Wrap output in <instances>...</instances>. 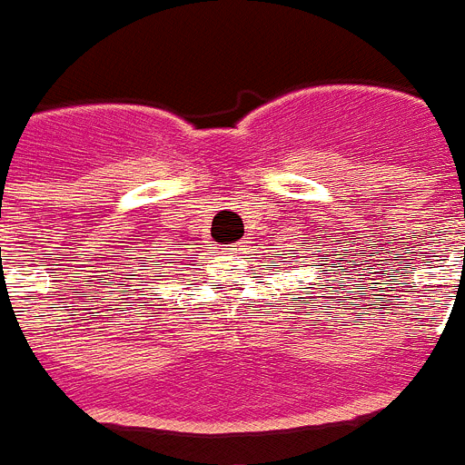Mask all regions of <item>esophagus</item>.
Wrapping results in <instances>:
<instances>
[{"label": "esophagus", "instance_id": "obj_1", "mask_svg": "<svg viewBox=\"0 0 465 465\" xmlns=\"http://www.w3.org/2000/svg\"><path fill=\"white\" fill-rule=\"evenodd\" d=\"M245 248L243 241H233V243L224 245V252H229V255H236V252H241Z\"/></svg>", "mask_w": 465, "mask_h": 465}]
</instances>
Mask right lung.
Here are the masks:
<instances>
[{"instance_id":"right-lung-1","label":"right lung","mask_w":465,"mask_h":465,"mask_svg":"<svg viewBox=\"0 0 465 465\" xmlns=\"http://www.w3.org/2000/svg\"><path fill=\"white\" fill-rule=\"evenodd\" d=\"M148 264V257H132V264L127 269H130V272H142V269H134V267H146Z\"/></svg>"}]
</instances>
